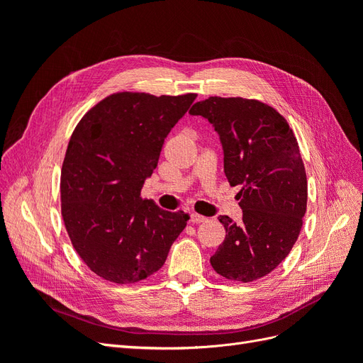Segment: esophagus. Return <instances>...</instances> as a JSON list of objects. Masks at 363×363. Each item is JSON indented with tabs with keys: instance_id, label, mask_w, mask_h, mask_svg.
Here are the masks:
<instances>
[{
	"instance_id": "esophagus-1",
	"label": "esophagus",
	"mask_w": 363,
	"mask_h": 363,
	"mask_svg": "<svg viewBox=\"0 0 363 363\" xmlns=\"http://www.w3.org/2000/svg\"><path fill=\"white\" fill-rule=\"evenodd\" d=\"M189 221H191L192 224H201V223H206V221H207V218H206V216H201V215L192 213L191 218H189Z\"/></svg>"
}]
</instances>
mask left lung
Instances as JSON below:
<instances>
[{
	"mask_svg": "<svg viewBox=\"0 0 363 363\" xmlns=\"http://www.w3.org/2000/svg\"><path fill=\"white\" fill-rule=\"evenodd\" d=\"M189 113L212 124L225 177L240 186L242 223L218 216L225 239L211 257L212 267L228 280H257L289 255L303 225L307 180L298 142L276 108L256 100L211 96Z\"/></svg>",
	"mask_w": 363,
	"mask_h": 363,
	"instance_id": "1",
	"label": "left lung"
}]
</instances>
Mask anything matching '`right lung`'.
Returning <instances> with one entry per match:
<instances>
[{"instance_id": "obj_1", "label": "right lung", "mask_w": 363, "mask_h": 363, "mask_svg": "<svg viewBox=\"0 0 363 363\" xmlns=\"http://www.w3.org/2000/svg\"><path fill=\"white\" fill-rule=\"evenodd\" d=\"M195 98L119 92L75 127L60 177L62 216L72 247L96 276L119 284L150 277L186 227L188 215L142 200L140 191Z\"/></svg>"}]
</instances>
